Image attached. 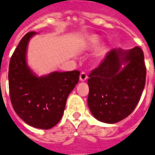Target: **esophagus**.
Returning a JSON list of instances; mask_svg holds the SVG:
<instances>
[{
    "label": "esophagus",
    "instance_id": "1",
    "mask_svg": "<svg viewBox=\"0 0 155 155\" xmlns=\"http://www.w3.org/2000/svg\"><path fill=\"white\" fill-rule=\"evenodd\" d=\"M87 78H88V76H87V74H85V72H81V73L80 80L81 81H85L87 79Z\"/></svg>",
    "mask_w": 155,
    "mask_h": 155
}]
</instances>
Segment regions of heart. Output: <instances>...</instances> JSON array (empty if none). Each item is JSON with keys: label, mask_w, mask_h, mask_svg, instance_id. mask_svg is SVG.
<instances>
[{"label": "heart", "mask_w": 155, "mask_h": 155, "mask_svg": "<svg viewBox=\"0 0 155 155\" xmlns=\"http://www.w3.org/2000/svg\"><path fill=\"white\" fill-rule=\"evenodd\" d=\"M100 43V39L99 37L97 36V35H92L90 38H89V45L91 46L92 47H95L99 44ZM105 54V50L104 48H101L97 53V57H102L103 55H104Z\"/></svg>", "instance_id": "1"}]
</instances>
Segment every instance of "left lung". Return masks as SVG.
I'll use <instances>...</instances> for the list:
<instances>
[{
  "mask_svg": "<svg viewBox=\"0 0 155 155\" xmlns=\"http://www.w3.org/2000/svg\"><path fill=\"white\" fill-rule=\"evenodd\" d=\"M126 64L124 68L121 65ZM144 54L139 47L112 49L89 75L88 105L98 120L115 124L128 116L145 87Z\"/></svg>",
  "mask_w": 155,
  "mask_h": 155,
  "instance_id": "left-lung-1",
  "label": "left lung"
}]
</instances>
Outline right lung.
Wrapping results in <instances>:
<instances>
[{"label": "right lung", "instance_id": "add662e5", "mask_svg": "<svg viewBox=\"0 0 155 155\" xmlns=\"http://www.w3.org/2000/svg\"><path fill=\"white\" fill-rule=\"evenodd\" d=\"M35 31L27 33L11 57L8 68L10 100L23 120L36 128L50 129L62 119L66 100L79 80L80 72H53L37 77L26 62L27 47Z\"/></svg>", "mask_w": 155, "mask_h": 155}]
</instances>
